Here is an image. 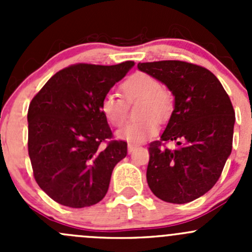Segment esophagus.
<instances>
[{
  "label": "esophagus",
  "mask_w": 252,
  "mask_h": 252,
  "mask_svg": "<svg viewBox=\"0 0 252 252\" xmlns=\"http://www.w3.org/2000/svg\"><path fill=\"white\" fill-rule=\"evenodd\" d=\"M136 147H138V145H136V144H130V142H129V144H128V151H129V154H131V152H133L134 150L136 149Z\"/></svg>",
  "instance_id": "obj_1"
}]
</instances>
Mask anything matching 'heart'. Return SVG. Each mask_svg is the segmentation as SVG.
<instances>
[{
  "mask_svg": "<svg viewBox=\"0 0 252 252\" xmlns=\"http://www.w3.org/2000/svg\"><path fill=\"white\" fill-rule=\"evenodd\" d=\"M126 102L141 101L138 110L140 121L124 126L117 131V138L130 144H139L158 133V122L171 116L173 103L171 96L161 90V83L146 73L130 75L121 86ZM100 111L106 121L114 126H121L126 118V105L116 94H107L101 100Z\"/></svg>",
  "mask_w": 252,
  "mask_h": 252,
  "instance_id": "1",
  "label": "heart"
}]
</instances>
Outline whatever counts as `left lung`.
Masks as SVG:
<instances>
[{
	"label": "left lung",
	"mask_w": 252,
	"mask_h": 252,
	"mask_svg": "<svg viewBox=\"0 0 252 252\" xmlns=\"http://www.w3.org/2000/svg\"><path fill=\"white\" fill-rule=\"evenodd\" d=\"M174 96V106L161 141H175V150L160 141L150 144L146 179L158 199L187 204L202 196L220 179L230 156L235 113L215 74L182 61L139 63Z\"/></svg>",
	"instance_id": "left-lung-1"
}]
</instances>
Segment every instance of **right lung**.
<instances>
[{
  "instance_id": "right-lung-1",
  "label": "right lung",
  "mask_w": 252,
  "mask_h": 252,
  "mask_svg": "<svg viewBox=\"0 0 252 252\" xmlns=\"http://www.w3.org/2000/svg\"><path fill=\"white\" fill-rule=\"evenodd\" d=\"M134 64L70 65L30 102L28 150L34 177L58 204L88 207L107 194L113 168L128 149L126 141L116 140L102 146L112 131L100 103Z\"/></svg>"
}]
</instances>
